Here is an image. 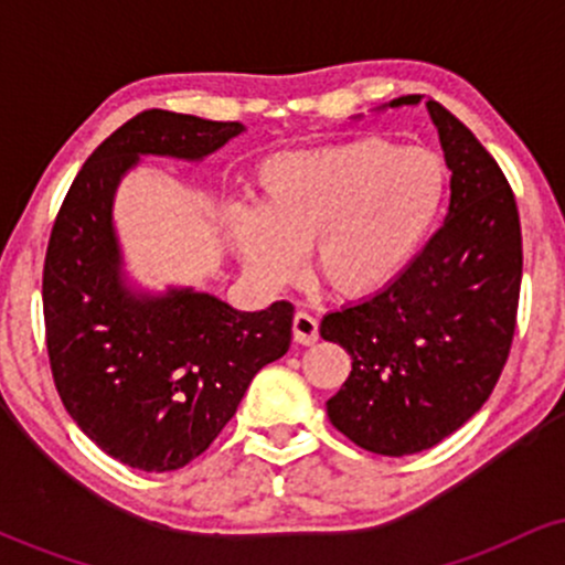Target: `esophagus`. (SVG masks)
<instances>
[{
    "instance_id": "34e87169",
    "label": "esophagus",
    "mask_w": 565,
    "mask_h": 565,
    "mask_svg": "<svg viewBox=\"0 0 565 565\" xmlns=\"http://www.w3.org/2000/svg\"><path fill=\"white\" fill-rule=\"evenodd\" d=\"M291 334H295V342H300V345H316L319 342V321L300 310L291 319Z\"/></svg>"
}]
</instances>
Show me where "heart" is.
I'll return each mask as SVG.
<instances>
[{
  "instance_id": "1",
  "label": "heart",
  "mask_w": 565,
  "mask_h": 565,
  "mask_svg": "<svg viewBox=\"0 0 565 565\" xmlns=\"http://www.w3.org/2000/svg\"><path fill=\"white\" fill-rule=\"evenodd\" d=\"M444 193V161L433 151L348 140L263 161L255 210L231 206L225 231L257 281L287 284L310 246L316 281L345 300H364L412 263Z\"/></svg>"
}]
</instances>
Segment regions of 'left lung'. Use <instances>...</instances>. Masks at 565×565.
<instances>
[{"label": "left lung", "mask_w": 565, "mask_h": 565, "mask_svg": "<svg viewBox=\"0 0 565 565\" xmlns=\"http://www.w3.org/2000/svg\"><path fill=\"white\" fill-rule=\"evenodd\" d=\"M404 95L391 106H417ZM451 170L449 217L369 300L323 316L321 337L353 359L327 401L342 436L382 457L440 444L489 401L508 364L521 297L515 193L462 121L427 100Z\"/></svg>", "instance_id": "1"}]
</instances>
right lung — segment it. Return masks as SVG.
<instances>
[{"label":"right lung","mask_w":565,"mask_h":565,"mask_svg":"<svg viewBox=\"0 0 565 565\" xmlns=\"http://www.w3.org/2000/svg\"><path fill=\"white\" fill-rule=\"evenodd\" d=\"M242 132L238 121L138 114L84 161L50 233L42 302L57 395L129 468H185L231 423L252 377L289 350L287 300L244 313L204 291L151 297L121 281L111 225L121 174L146 153L199 161Z\"/></svg>","instance_id":"obj_1"}]
</instances>
